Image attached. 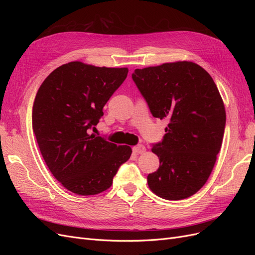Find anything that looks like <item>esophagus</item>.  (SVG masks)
<instances>
[{
    "mask_svg": "<svg viewBox=\"0 0 255 255\" xmlns=\"http://www.w3.org/2000/svg\"><path fill=\"white\" fill-rule=\"evenodd\" d=\"M133 151L136 154H142L143 152H145V146L143 144H137L133 148Z\"/></svg>",
    "mask_w": 255,
    "mask_h": 255,
    "instance_id": "1",
    "label": "esophagus"
}]
</instances>
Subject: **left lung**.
<instances>
[{"label":"left lung","instance_id":"1","mask_svg":"<svg viewBox=\"0 0 255 255\" xmlns=\"http://www.w3.org/2000/svg\"><path fill=\"white\" fill-rule=\"evenodd\" d=\"M132 79L153 117L169 121L152 148L159 168L148 175L150 189L173 201L195 195L211 175L225 134L226 110L214 80L191 61L136 69Z\"/></svg>","mask_w":255,"mask_h":255}]
</instances>
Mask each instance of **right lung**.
<instances>
[{
	"mask_svg": "<svg viewBox=\"0 0 255 255\" xmlns=\"http://www.w3.org/2000/svg\"><path fill=\"white\" fill-rule=\"evenodd\" d=\"M128 72L71 61L51 72L37 91L32 120L41 155L54 177L76 195L110 188L132 154L128 145L89 134Z\"/></svg>",
	"mask_w": 255,
	"mask_h": 255,
	"instance_id": "add662e5",
	"label": "right lung"
}]
</instances>
